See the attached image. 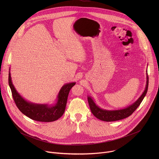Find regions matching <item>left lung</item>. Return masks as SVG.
I'll return each mask as SVG.
<instances>
[{
  "instance_id": "left-lung-1",
  "label": "left lung",
  "mask_w": 159,
  "mask_h": 159,
  "mask_svg": "<svg viewBox=\"0 0 159 159\" xmlns=\"http://www.w3.org/2000/svg\"><path fill=\"white\" fill-rule=\"evenodd\" d=\"M148 87V76L147 74L146 87L142 96L131 105L128 106L125 109H118V110L102 109L96 104V103L94 102L93 99L91 98L90 96H88L87 100H88L90 111H91L92 113L94 115V116H96L99 120L104 121H107V122L115 121L126 118L129 116L130 115H131L132 113L140 106V104L142 102L143 98H145L147 93Z\"/></svg>"
}]
</instances>
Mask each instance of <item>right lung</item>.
I'll list each match as a JSON object with an SVG mask.
<instances>
[{
	"label": "right lung",
	"mask_w": 159,
	"mask_h": 159,
	"mask_svg": "<svg viewBox=\"0 0 159 159\" xmlns=\"http://www.w3.org/2000/svg\"><path fill=\"white\" fill-rule=\"evenodd\" d=\"M75 84V82L69 83L61 88L55 105L34 104L26 101L17 92L12 82L10 71L9 73V85L17 107L22 113L28 118L41 122L54 121L63 115L70 90Z\"/></svg>",
	"instance_id": "add662e5"
}]
</instances>
